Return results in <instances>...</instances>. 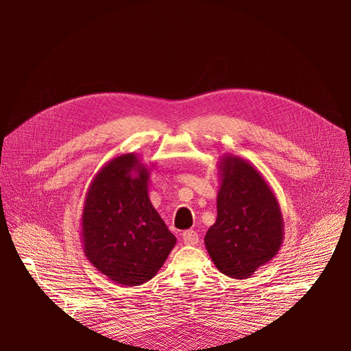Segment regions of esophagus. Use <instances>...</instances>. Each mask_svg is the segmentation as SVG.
<instances>
[{
	"label": "esophagus",
	"instance_id": "esophagus-1",
	"mask_svg": "<svg viewBox=\"0 0 351 351\" xmlns=\"http://www.w3.org/2000/svg\"><path fill=\"white\" fill-rule=\"evenodd\" d=\"M182 241L185 245H196L199 242V236L196 233V230L189 229L182 233Z\"/></svg>",
	"mask_w": 351,
	"mask_h": 351
}]
</instances>
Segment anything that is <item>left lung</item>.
Segmentation results:
<instances>
[{
    "label": "left lung",
    "instance_id": "1",
    "mask_svg": "<svg viewBox=\"0 0 351 351\" xmlns=\"http://www.w3.org/2000/svg\"><path fill=\"white\" fill-rule=\"evenodd\" d=\"M283 219L265 179L241 158L222 160L217 219L205 236L213 263L233 279H246L278 253Z\"/></svg>",
    "mask_w": 351,
    "mask_h": 351
}]
</instances>
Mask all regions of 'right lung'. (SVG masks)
I'll use <instances>...</instances> for the list:
<instances>
[{"instance_id":"right-lung-1","label":"right lung","mask_w":351,"mask_h":351,"mask_svg":"<svg viewBox=\"0 0 351 351\" xmlns=\"http://www.w3.org/2000/svg\"><path fill=\"white\" fill-rule=\"evenodd\" d=\"M134 169L140 175L132 178ZM147 179L134 154L122 155L97 175L85 202V254L101 273L123 286L152 279L176 243L147 197Z\"/></svg>"}]
</instances>
